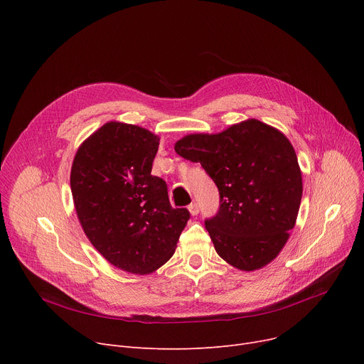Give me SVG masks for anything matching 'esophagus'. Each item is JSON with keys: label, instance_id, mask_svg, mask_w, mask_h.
<instances>
[{"label": "esophagus", "instance_id": "34e87169", "mask_svg": "<svg viewBox=\"0 0 364 364\" xmlns=\"http://www.w3.org/2000/svg\"><path fill=\"white\" fill-rule=\"evenodd\" d=\"M188 211L192 215H198L199 214V205L196 202H192L188 205Z\"/></svg>", "mask_w": 364, "mask_h": 364}]
</instances>
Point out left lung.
Segmentation results:
<instances>
[{
  "mask_svg": "<svg viewBox=\"0 0 364 364\" xmlns=\"http://www.w3.org/2000/svg\"><path fill=\"white\" fill-rule=\"evenodd\" d=\"M174 149L200 162L218 187V213L205 220L217 254L243 272L272 262L289 239L302 198L296 153L284 134L247 119L218 134H190Z\"/></svg>",
  "mask_w": 364,
  "mask_h": 364,
  "instance_id": "left-lung-1",
  "label": "left lung"
}]
</instances>
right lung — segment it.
<instances>
[{"label":"right lung","mask_w":364,"mask_h":364,"mask_svg":"<svg viewBox=\"0 0 364 364\" xmlns=\"http://www.w3.org/2000/svg\"><path fill=\"white\" fill-rule=\"evenodd\" d=\"M159 137L107 122L80 146L70 190L82 230L112 265L132 274L158 270L176 252L190 218L172 208L166 183L151 176Z\"/></svg>","instance_id":"add662e5"}]
</instances>
